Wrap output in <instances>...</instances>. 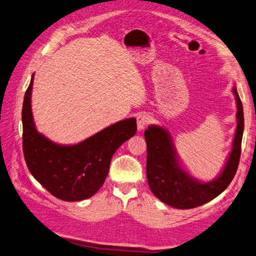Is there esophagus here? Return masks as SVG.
Instances as JSON below:
<instances>
[{
    "label": "esophagus",
    "instance_id": "obj_1",
    "mask_svg": "<svg viewBox=\"0 0 256 256\" xmlns=\"http://www.w3.org/2000/svg\"><path fill=\"white\" fill-rule=\"evenodd\" d=\"M150 122H152L150 116L146 114H142L137 116V128H138V130H142Z\"/></svg>",
    "mask_w": 256,
    "mask_h": 256
}]
</instances>
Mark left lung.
Wrapping results in <instances>:
<instances>
[{"label": "left lung", "instance_id": "1", "mask_svg": "<svg viewBox=\"0 0 256 256\" xmlns=\"http://www.w3.org/2000/svg\"><path fill=\"white\" fill-rule=\"evenodd\" d=\"M237 102V128L232 142V150L222 173L212 182H201L192 178L180 166L173 142L164 128L150 126L145 130L147 144L146 174L150 190L162 202L176 208H194L211 201L230 184L237 172L244 118L242 102L232 88Z\"/></svg>", "mask_w": 256, "mask_h": 256}]
</instances>
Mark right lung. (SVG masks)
Masks as SVG:
<instances>
[{
	"mask_svg": "<svg viewBox=\"0 0 256 256\" xmlns=\"http://www.w3.org/2000/svg\"><path fill=\"white\" fill-rule=\"evenodd\" d=\"M34 74L22 104V150L32 176L56 198L80 201L96 194L104 182L116 150L134 136L130 118L104 128L76 145L62 146L36 130L31 111Z\"/></svg>",
	"mask_w": 256,
	"mask_h": 256,
	"instance_id": "1",
	"label": "right lung"
}]
</instances>
